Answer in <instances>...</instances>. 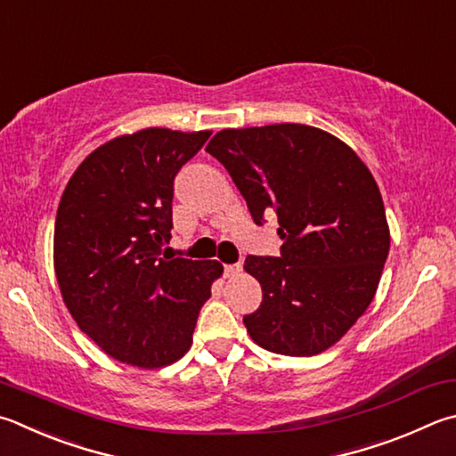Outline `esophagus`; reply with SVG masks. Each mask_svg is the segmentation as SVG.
Returning <instances> with one entry per match:
<instances>
[{"label": "esophagus", "mask_w": 456, "mask_h": 456, "mask_svg": "<svg viewBox=\"0 0 456 456\" xmlns=\"http://www.w3.org/2000/svg\"><path fill=\"white\" fill-rule=\"evenodd\" d=\"M241 269H243V265L241 263H235V265H225V277H235V275H239V273H241Z\"/></svg>", "instance_id": "esophagus-1"}]
</instances>
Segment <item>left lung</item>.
Returning <instances> with one entry per match:
<instances>
[{
	"label": "left lung",
	"instance_id": "8db88e82",
	"mask_svg": "<svg viewBox=\"0 0 456 456\" xmlns=\"http://www.w3.org/2000/svg\"><path fill=\"white\" fill-rule=\"evenodd\" d=\"M205 151L229 171L256 225L277 215L283 239L279 256L245 259L263 289L261 307L243 317L247 333L289 357L333 346L370 305L391 245L367 165L301 123L223 129Z\"/></svg>",
	"mask_w": 456,
	"mask_h": 456
}]
</instances>
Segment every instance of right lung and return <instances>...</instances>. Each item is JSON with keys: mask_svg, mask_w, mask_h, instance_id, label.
<instances>
[{"mask_svg": "<svg viewBox=\"0 0 456 456\" xmlns=\"http://www.w3.org/2000/svg\"><path fill=\"white\" fill-rule=\"evenodd\" d=\"M209 135L147 127L115 137L86 157L57 207L53 265L65 307L127 365L159 369L183 357L223 273L219 261L161 256L173 181Z\"/></svg>", "mask_w": 456, "mask_h": 456, "instance_id": "add662e5", "label": "right lung"}]
</instances>
